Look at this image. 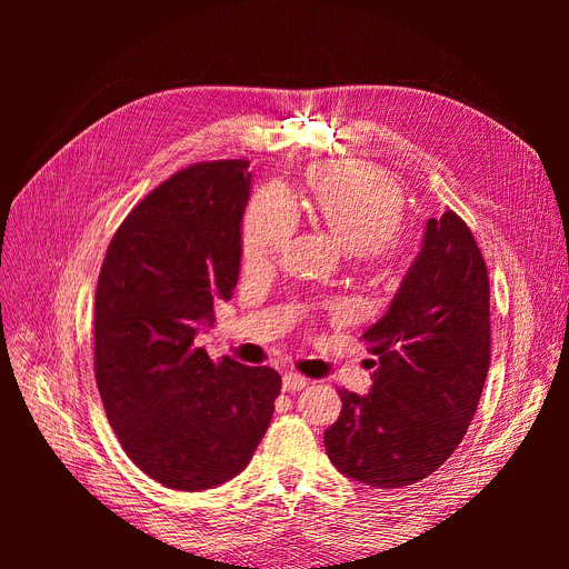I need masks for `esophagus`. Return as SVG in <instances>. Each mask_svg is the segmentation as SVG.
<instances>
[{"instance_id":"obj_1","label":"esophagus","mask_w":569,"mask_h":569,"mask_svg":"<svg viewBox=\"0 0 569 569\" xmlns=\"http://www.w3.org/2000/svg\"><path fill=\"white\" fill-rule=\"evenodd\" d=\"M308 385V377H303L301 372H284V377H282V387H284V391H299V389H303Z\"/></svg>"}]
</instances>
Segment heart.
Listing matches in <instances>:
<instances>
[{"mask_svg": "<svg viewBox=\"0 0 569 569\" xmlns=\"http://www.w3.org/2000/svg\"><path fill=\"white\" fill-rule=\"evenodd\" d=\"M306 209L325 222L339 242L360 256H380L393 242L401 222V189L380 168L330 163L308 180ZM299 228V209L280 184H268L251 197L242 222L247 266L272 263Z\"/></svg>", "mask_w": 569, "mask_h": 569, "instance_id": "obj_1", "label": "heart"}]
</instances>
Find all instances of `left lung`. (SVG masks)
<instances>
[{"label": "left lung", "instance_id": "8db88e82", "mask_svg": "<svg viewBox=\"0 0 569 569\" xmlns=\"http://www.w3.org/2000/svg\"><path fill=\"white\" fill-rule=\"evenodd\" d=\"M363 339L380 366L370 393L339 389L327 456L360 485H416L458 449L491 360L487 263L458 213L427 220L418 258Z\"/></svg>", "mask_w": 569, "mask_h": 569}]
</instances>
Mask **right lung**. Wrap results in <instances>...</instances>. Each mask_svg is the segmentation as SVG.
Here are the masks:
<instances>
[{
    "instance_id": "right-lung-1",
    "label": "right lung",
    "mask_w": 569,
    "mask_h": 569,
    "mask_svg": "<svg viewBox=\"0 0 569 569\" xmlns=\"http://www.w3.org/2000/svg\"><path fill=\"white\" fill-rule=\"evenodd\" d=\"M249 161L178 170L120 222L94 299V377L128 458L168 489H213L247 468L282 380L197 347L232 299Z\"/></svg>"
}]
</instances>
